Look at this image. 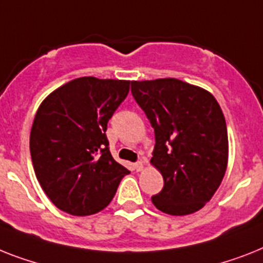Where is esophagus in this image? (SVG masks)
Returning <instances> with one entry per match:
<instances>
[{
    "label": "esophagus",
    "mask_w": 263,
    "mask_h": 263,
    "mask_svg": "<svg viewBox=\"0 0 263 263\" xmlns=\"http://www.w3.org/2000/svg\"><path fill=\"white\" fill-rule=\"evenodd\" d=\"M133 168L136 169L137 172H141V171L144 169V164H142V161H137L136 164L133 165Z\"/></svg>",
    "instance_id": "1"
}]
</instances>
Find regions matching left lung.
Segmentation results:
<instances>
[{
    "label": "left lung",
    "mask_w": 263,
    "mask_h": 263,
    "mask_svg": "<svg viewBox=\"0 0 263 263\" xmlns=\"http://www.w3.org/2000/svg\"><path fill=\"white\" fill-rule=\"evenodd\" d=\"M132 94L155 129L152 165L164 177L153 204L169 215L199 211L224 177L229 137L208 91L175 78L132 82Z\"/></svg>",
    "instance_id": "1"
}]
</instances>
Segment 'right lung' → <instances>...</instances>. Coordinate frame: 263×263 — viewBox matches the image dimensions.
<instances>
[{
    "label": "right lung",
    "instance_id": "1",
    "mask_svg": "<svg viewBox=\"0 0 263 263\" xmlns=\"http://www.w3.org/2000/svg\"><path fill=\"white\" fill-rule=\"evenodd\" d=\"M129 80L84 77L45 98L30 130L33 169L49 200L64 212L102 211L129 173L112 158L108 119L129 92Z\"/></svg>",
    "mask_w": 263,
    "mask_h": 263
}]
</instances>
